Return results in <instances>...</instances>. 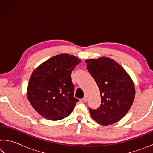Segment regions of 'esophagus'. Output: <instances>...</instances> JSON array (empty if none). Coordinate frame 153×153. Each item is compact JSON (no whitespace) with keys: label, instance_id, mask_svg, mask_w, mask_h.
I'll use <instances>...</instances> for the list:
<instances>
[{"label":"esophagus","instance_id":"34e87169","mask_svg":"<svg viewBox=\"0 0 153 153\" xmlns=\"http://www.w3.org/2000/svg\"><path fill=\"white\" fill-rule=\"evenodd\" d=\"M82 100H83V101H84V102H87V100H88L87 97H86V96H85V97L82 98Z\"/></svg>","mask_w":153,"mask_h":153}]
</instances>
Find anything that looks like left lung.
<instances>
[{
	"label": "left lung",
	"instance_id": "8db88e82",
	"mask_svg": "<svg viewBox=\"0 0 153 153\" xmlns=\"http://www.w3.org/2000/svg\"><path fill=\"white\" fill-rule=\"evenodd\" d=\"M85 61L101 97L99 108H90V115L103 126L117 122L132 106L136 94L133 80L120 64L111 58L102 56Z\"/></svg>",
	"mask_w": 153,
	"mask_h": 153
}]
</instances>
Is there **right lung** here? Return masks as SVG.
<instances>
[{
    "instance_id": "1",
    "label": "right lung",
    "mask_w": 153,
    "mask_h": 153,
    "mask_svg": "<svg viewBox=\"0 0 153 153\" xmlns=\"http://www.w3.org/2000/svg\"><path fill=\"white\" fill-rule=\"evenodd\" d=\"M80 62L76 56L60 54L43 62L32 72L27 97L43 117L60 120L73 111L78 99L74 97L71 74Z\"/></svg>"
}]
</instances>
